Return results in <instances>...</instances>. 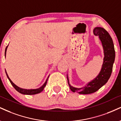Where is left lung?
<instances>
[{"label": "left lung", "instance_id": "obj_1", "mask_svg": "<svg viewBox=\"0 0 121 121\" xmlns=\"http://www.w3.org/2000/svg\"><path fill=\"white\" fill-rule=\"evenodd\" d=\"M93 33L95 35L99 36V38L102 44L104 55L103 63L99 74L94 79L87 83L84 87L78 88L71 85L69 82L68 74H67V79L70 88L73 92H77L79 94H92L103 86L108 82L111 75L113 65L115 60L114 44L109 33L101 27H95Z\"/></svg>", "mask_w": 121, "mask_h": 121}]
</instances>
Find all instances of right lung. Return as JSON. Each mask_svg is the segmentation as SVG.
I'll use <instances>...</instances> for the list:
<instances>
[{
  "label": "right lung",
  "instance_id": "obj_1",
  "mask_svg": "<svg viewBox=\"0 0 121 121\" xmlns=\"http://www.w3.org/2000/svg\"><path fill=\"white\" fill-rule=\"evenodd\" d=\"M8 45L6 47V48H5V57H6V52H7V48H8ZM5 73H6L7 78H8V79H9V82H11L12 85L13 86V87L15 88L16 90L17 91H18V92H20V94H24V95H35V94H39V93L41 92L42 91L44 90V87H46V86L47 84V82L49 76V75L48 77L46 79V81H45L44 83L43 84L42 86L39 87V88H35V89H25V88H21V87L17 86V85H16V84L11 81V79L9 78V76H8V74H7V73L6 72V70H5Z\"/></svg>",
  "mask_w": 121,
  "mask_h": 121
}]
</instances>
